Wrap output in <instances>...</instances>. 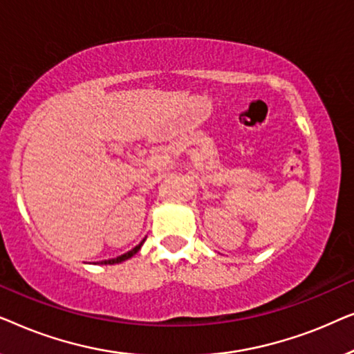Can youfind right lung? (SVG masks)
Listing matches in <instances>:
<instances>
[{
  "label": "right lung",
  "instance_id": "obj_1",
  "mask_svg": "<svg viewBox=\"0 0 354 354\" xmlns=\"http://www.w3.org/2000/svg\"><path fill=\"white\" fill-rule=\"evenodd\" d=\"M140 250V246H137V248H133L132 251H129V253H125V254H122V256H118V258H114V259H106V261H101V264H115V263H122V261H125V259H129V258H132V256L137 253V251Z\"/></svg>",
  "mask_w": 354,
  "mask_h": 354
}]
</instances>
